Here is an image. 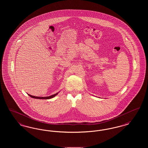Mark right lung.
<instances>
[{
	"mask_svg": "<svg viewBox=\"0 0 148 148\" xmlns=\"http://www.w3.org/2000/svg\"><path fill=\"white\" fill-rule=\"evenodd\" d=\"M59 92H58L56 94H53V95H51V96H49V97H35V96L31 95H30V94H28V95L30 97H32V98H33L38 99H49L53 98L55 97L56 95H58V94Z\"/></svg>",
	"mask_w": 148,
	"mask_h": 148,
	"instance_id": "obj_1",
	"label": "right lung"
}]
</instances>
